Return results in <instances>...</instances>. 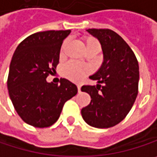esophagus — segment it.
<instances>
[{
  "mask_svg": "<svg viewBox=\"0 0 157 157\" xmlns=\"http://www.w3.org/2000/svg\"><path fill=\"white\" fill-rule=\"evenodd\" d=\"M77 89H78V92H81V85L80 84L77 85Z\"/></svg>",
  "mask_w": 157,
  "mask_h": 157,
  "instance_id": "1",
  "label": "esophagus"
}]
</instances>
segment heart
Returning <instances> with one entry per match:
<instances>
[{
  "label": "heart",
  "instance_id": "heart-1",
  "mask_svg": "<svg viewBox=\"0 0 157 157\" xmlns=\"http://www.w3.org/2000/svg\"><path fill=\"white\" fill-rule=\"evenodd\" d=\"M82 39L84 43L85 48L89 54L96 55L101 49V45L96 37L92 36H83ZM65 43L66 42L63 44V48L65 46ZM89 73H90L89 66L77 64L73 61L67 63L63 68V75L64 77L75 82L81 80L84 75H88Z\"/></svg>",
  "mask_w": 157,
  "mask_h": 157
}]
</instances>
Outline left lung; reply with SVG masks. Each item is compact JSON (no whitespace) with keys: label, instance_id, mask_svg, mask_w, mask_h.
<instances>
[{"label":"left lung","instance_id":"left-lung-1","mask_svg":"<svg viewBox=\"0 0 157 157\" xmlns=\"http://www.w3.org/2000/svg\"><path fill=\"white\" fill-rule=\"evenodd\" d=\"M101 45L103 62L90 79L97 85H83L91 102L82 109L84 121L94 128H108L122 121L138 93L139 67L134 52L119 34L109 29H89Z\"/></svg>","mask_w":157,"mask_h":157}]
</instances>
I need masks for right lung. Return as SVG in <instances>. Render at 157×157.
<instances>
[{"instance_id":"1","label":"right lung","mask_w":157,"mask_h":157,"mask_svg":"<svg viewBox=\"0 0 157 157\" xmlns=\"http://www.w3.org/2000/svg\"><path fill=\"white\" fill-rule=\"evenodd\" d=\"M71 30H48L26 37L16 48L8 75L9 95L22 121L35 128H48L60 117L66 101L77 93L64 78L48 82L56 72L64 39Z\"/></svg>"}]
</instances>
